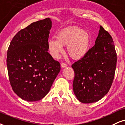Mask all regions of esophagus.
<instances>
[{
    "mask_svg": "<svg viewBox=\"0 0 125 125\" xmlns=\"http://www.w3.org/2000/svg\"><path fill=\"white\" fill-rule=\"evenodd\" d=\"M61 67H62V68H65V67H67L68 65H67V64H66V63L62 62L61 64Z\"/></svg>",
    "mask_w": 125,
    "mask_h": 125,
    "instance_id": "34e87169",
    "label": "esophagus"
}]
</instances>
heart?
<instances>
[{
    "mask_svg": "<svg viewBox=\"0 0 125 125\" xmlns=\"http://www.w3.org/2000/svg\"><path fill=\"white\" fill-rule=\"evenodd\" d=\"M91 37L88 32L78 26L63 29L47 42L50 54L58 58L63 52V46H67L68 54L75 60L81 59L86 55L90 46Z\"/></svg>",
    "mask_w": 125,
    "mask_h": 125,
    "instance_id": "b5f03b06",
    "label": "heart"
}]
</instances>
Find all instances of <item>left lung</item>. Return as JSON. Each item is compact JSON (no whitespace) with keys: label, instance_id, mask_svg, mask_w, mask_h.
<instances>
[{"label":"left lung","instance_id":"1","mask_svg":"<svg viewBox=\"0 0 125 125\" xmlns=\"http://www.w3.org/2000/svg\"><path fill=\"white\" fill-rule=\"evenodd\" d=\"M95 43L86 55L72 65L75 72L73 92L83 103L98 101L111 87L117 54L110 33L100 27Z\"/></svg>","mask_w":125,"mask_h":125}]
</instances>
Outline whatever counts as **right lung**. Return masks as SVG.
<instances>
[{
	"mask_svg": "<svg viewBox=\"0 0 125 125\" xmlns=\"http://www.w3.org/2000/svg\"><path fill=\"white\" fill-rule=\"evenodd\" d=\"M52 21L33 22L17 32L7 50L9 78L14 93L24 100L42 99L60 71V64L48 53Z\"/></svg>",
	"mask_w": 125,
	"mask_h": 125,
	"instance_id": "right-lung-1",
	"label": "right lung"
}]
</instances>
